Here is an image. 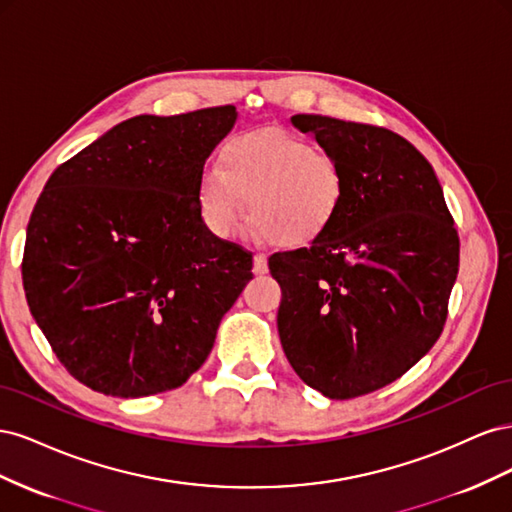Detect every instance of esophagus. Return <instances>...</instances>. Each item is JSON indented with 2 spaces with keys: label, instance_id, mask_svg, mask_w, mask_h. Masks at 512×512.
<instances>
[{
  "label": "esophagus",
  "instance_id": "obj_1",
  "mask_svg": "<svg viewBox=\"0 0 512 512\" xmlns=\"http://www.w3.org/2000/svg\"><path fill=\"white\" fill-rule=\"evenodd\" d=\"M269 273V262L265 254H256L254 256V275H265Z\"/></svg>",
  "mask_w": 512,
  "mask_h": 512
}]
</instances>
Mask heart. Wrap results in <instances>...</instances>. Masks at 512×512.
I'll use <instances>...</instances> for the list:
<instances>
[{
  "label": "heart",
  "instance_id": "b5f03b06",
  "mask_svg": "<svg viewBox=\"0 0 512 512\" xmlns=\"http://www.w3.org/2000/svg\"><path fill=\"white\" fill-rule=\"evenodd\" d=\"M346 175L331 153L280 128L232 134L218 153V170L198 183L196 203L207 228L237 239L252 224L280 247L320 239L342 211Z\"/></svg>",
  "mask_w": 512,
  "mask_h": 512
}]
</instances>
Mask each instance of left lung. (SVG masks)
<instances>
[{"label":"left lung","mask_w":512,"mask_h":512,"mask_svg":"<svg viewBox=\"0 0 512 512\" xmlns=\"http://www.w3.org/2000/svg\"><path fill=\"white\" fill-rule=\"evenodd\" d=\"M337 158L346 198L309 247L269 258L277 331L297 376L329 399L401 378L438 342L459 271V237L431 164L369 123L294 115Z\"/></svg>","instance_id":"8db88e82"}]
</instances>
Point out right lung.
<instances>
[{"instance_id": "right-lung-1", "label": "right lung", "mask_w": 512, "mask_h": 512, "mask_svg": "<svg viewBox=\"0 0 512 512\" xmlns=\"http://www.w3.org/2000/svg\"><path fill=\"white\" fill-rule=\"evenodd\" d=\"M232 104L121 121L55 168L27 224L23 288L70 376L113 397L177 389L252 280V252L200 218Z\"/></svg>"}]
</instances>
